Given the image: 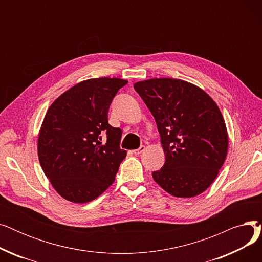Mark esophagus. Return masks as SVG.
<instances>
[{
  "instance_id": "obj_1",
  "label": "esophagus",
  "mask_w": 262,
  "mask_h": 262,
  "mask_svg": "<svg viewBox=\"0 0 262 262\" xmlns=\"http://www.w3.org/2000/svg\"><path fill=\"white\" fill-rule=\"evenodd\" d=\"M145 150V146L144 145H141L139 148H137V149H134L133 150V153L135 154V155H139V154H141V153H143Z\"/></svg>"
}]
</instances>
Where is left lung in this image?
Segmentation results:
<instances>
[{
    "label": "left lung",
    "mask_w": 262,
    "mask_h": 262,
    "mask_svg": "<svg viewBox=\"0 0 262 262\" xmlns=\"http://www.w3.org/2000/svg\"><path fill=\"white\" fill-rule=\"evenodd\" d=\"M155 118L166 161L154 181L176 198H193L215 180L226 159L228 135L215 102L200 87L183 79L137 81Z\"/></svg>",
    "instance_id": "left-lung-1"
}]
</instances>
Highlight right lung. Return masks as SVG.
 Masks as SVG:
<instances>
[{"label":"right lung","instance_id":"1","mask_svg":"<svg viewBox=\"0 0 262 262\" xmlns=\"http://www.w3.org/2000/svg\"><path fill=\"white\" fill-rule=\"evenodd\" d=\"M127 80L101 77L82 80L53 102L38 136L40 166L64 200L88 203L115 182L126 150L122 130L108 123V110ZM103 134L106 143L101 142Z\"/></svg>","mask_w":262,"mask_h":262}]
</instances>
